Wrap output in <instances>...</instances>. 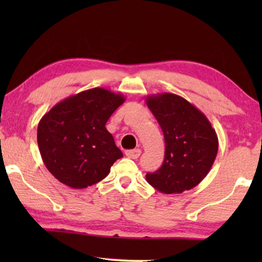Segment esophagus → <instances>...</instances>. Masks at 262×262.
Masks as SVG:
<instances>
[{
    "label": "esophagus",
    "mask_w": 262,
    "mask_h": 262,
    "mask_svg": "<svg viewBox=\"0 0 262 262\" xmlns=\"http://www.w3.org/2000/svg\"><path fill=\"white\" fill-rule=\"evenodd\" d=\"M125 155H126V156L128 157V159L136 160V159H138L139 155H141V150H139V149L127 150V151H125Z\"/></svg>",
    "instance_id": "34e87169"
}]
</instances>
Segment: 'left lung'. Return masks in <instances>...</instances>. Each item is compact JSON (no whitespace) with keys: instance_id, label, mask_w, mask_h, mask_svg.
Here are the masks:
<instances>
[{"instance_id":"1","label":"left lung","mask_w":262,"mask_h":262,"mask_svg":"<svg viewBox=\"0 0 262 262\" xmlns=\"http://www.w3.org/2000/svg\"><path fill=\"white\" fill-rule=\"evenodd\" d=\"M146 106L164 136V161L146 181L164 194L195 187L209 174L218 151V137L205 114L171 93L146 96Z\"/></svg>"}]
</instances>
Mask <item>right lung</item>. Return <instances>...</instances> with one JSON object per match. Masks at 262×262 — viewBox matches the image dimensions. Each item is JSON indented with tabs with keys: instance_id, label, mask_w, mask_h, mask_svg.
<instances>
[{
	"instance_id": "obj_1",
	"label": "right lung",
	"mask_w": 262,
	"mask_h": 262,
	"mask_svg": "<svg viewBox=\"0 0 262 262\" xmlns=\"http://www.w3.org/2000/svg\"><path fill=\"white\" fill-rule=\"evenodd\" d=\"M125 96L92 88L56 103L38 124V146L48 170L62 184L81 189L98 184L123 152L106 123Z\"/></svg>"
}]
</instances>
